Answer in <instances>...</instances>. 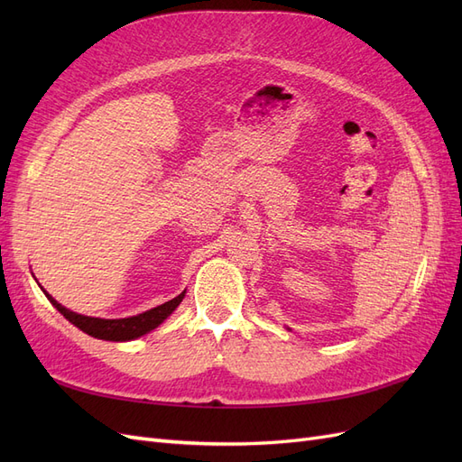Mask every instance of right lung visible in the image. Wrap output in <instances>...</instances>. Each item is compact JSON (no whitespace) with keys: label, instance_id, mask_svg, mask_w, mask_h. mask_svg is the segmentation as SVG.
Segmentation results:
<instances>
[{"label":"right lung","instance_id":"1","mask_svg":"<svg viewBox=\"0 0 462 462\" xmlns=\"http://www.w3.org/2000/svg\"><path fill=\"white\" fill-rule=\"evenodd\" d=\"M44 291V289H42ZM44 295L48 297V300L58 309L73 326H77L80 331H85L96 339H104V341H131L141 337V335H146L148 331L156 329L162 321L171 316V312L180 304V300L185 299V291L180 292L179 297H175L173 300H167L156 309H150L138 316H131V318H121V319H104V318H90V316H82L77 314L73 310L65 309L58 300H55L51 295L44 291Z\"/></svg>","mask_w":462,"mask_h":462}]
</instances>
